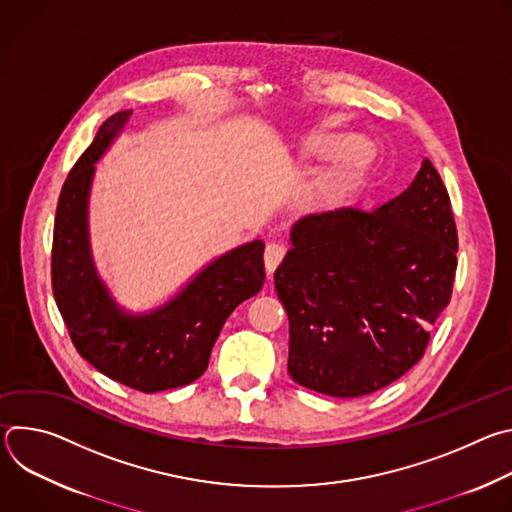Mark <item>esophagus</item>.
I'll list each match as a JSON object with an SVG mask.
<instances>
[{
    "label": "esophagus",
    "instance_id": "1",
    "mask_svg": "<svg viewBox=\"0 0 512 512\" xmlns=\"http://www.w3.org/2000/svg\"><path fill=\"white\" fill-rule=\"evenodd\" d=\"M283 255H285V247L281 243H269L265 247V269H267V273H273L277 269Z\"/></svg>",
    "mask_w": 512,
    "mask_h": 512
}]
</instances>
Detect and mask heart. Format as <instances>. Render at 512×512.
<instances>
[{
  "label": "heart",
  "mask_w": 512,
  "mask_h": 512,
  "mask_svg": "<svg viewBox=\"0 0 512 512\" xmlns=\"http://www.w3.org/2000/svg\"><path fill=\"white\" fill-rule=\"evenodd\" d=\"M304 150L308 154H330L332 164L318 172L306 186V190L314 196H324L340 190L358 170L369 166L373 160V148L371 145L358 139L354 135H336V133H324V135H312L304 141Z\"/></svg>",
  "instance_id": "b5f03b06"
}]
</instances>
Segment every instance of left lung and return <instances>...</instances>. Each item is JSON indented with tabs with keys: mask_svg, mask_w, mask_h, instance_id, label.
I'll use <instances>...</instances> for the list:
<instances>
[{
	"mask_svg": "<svg viewBox=\"0 0 512 512\" xmlns=\"http://www.w3.org/2000/svg\"><path fill=\"white\" fill-rule=\"evenodd\" d=\"M273 279L289 318V377L362 397L403 377L452 298L458 231L425 158L411 186L369 210L344 206L291 227Z\"/></svg>",
	"mask_w": 512,
	"mask_h": 512,
	"instance_id": "1",
	"label": "left lung"
}]
</instances>
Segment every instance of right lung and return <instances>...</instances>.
I'll return each mask as SVG.
<instances>
[{
    "label": "right lung",
    "mask_w": 512,
    "mask_h": 512,
    "mask_svg": "<svg viewBox=\"0 0 512 512\" xmlns=\"http://www.w3.org/2000/svg\"><path fill=\"white\" fill-rule=\"evenodd\" d=\"M119 111L72 166L56 206L52 289L72 344L105 377L158 393L196 381L231 312L265 281L263 241L241 245L206 265L182 291L150 314H127L99 279L89 247V192L95 162L129 121Z\"/></svg>",
    "instance_id": "add662e5"
}]
</instances>
